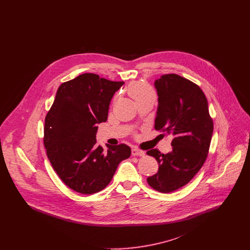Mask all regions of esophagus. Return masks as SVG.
I'll return each mask as SVG.
<instances>
[{"mask_svg": "<svg viewBox=\"0 0 250 250\" xmlns=\"http://www.w3.org/2000/svg\"><path fill=\"white\" fill-rule=\"evenodd\" d=\"M144 155H145V154H144V152L142 151V150H139V149H137V148H133V149H132V155L143 156Z\"/></svg>", "mask_w": 250, "mask_h": 250, "instance_id": "34e87169", "label": "esophagus"}]
</instances>
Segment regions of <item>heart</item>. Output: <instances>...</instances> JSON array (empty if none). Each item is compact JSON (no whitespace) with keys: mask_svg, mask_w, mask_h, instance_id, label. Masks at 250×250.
<instances>
[{"mask_svg":"<svg viewBox=\"0 0 250 250\" xmlns=\"http://www.w3.org/2000/svg\"><path fill=\"white\" fill-rule=\"evenodd\" d=\"M128 94L136 101V103L145 99H155V91L148 85L141 82L133 83L128 86Z\"/></svg>","mask_w":250,"mask_h":250,"instance_id":"obj_1","label":"heart"}]
</instances>
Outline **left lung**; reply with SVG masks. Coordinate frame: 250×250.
Returning a JSON list of instances; mask_svg holds the SVG:
<instances>
[{"mask_svg": "<svg viewBox=\"0 0 250 250\" xmlns=\"http://www.w3.org/2000/svg\"><path fill=\"white\" fill-rule=\"evenodd\" d=\"M158 107L155 130L173 137L172 149L161 154L152 149L158 171L147 182L155 190L169 193L189 183L204 164L214 130L207 98L197 84L176 75L167 74L155 82Z\"/></svg>", "mask_w": 250, "mask_h": 250, "instance_id": "left-lung-1", "label": "left lung"}]
</instances>
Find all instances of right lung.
Instances as JSON below:
<instances>
[{
  "label": "right lung",
  "mask_w": 250,
  "mask_h": 250,
  "mask_svg": "<svg viewBox=\"0 0 250 250\" xmlns=\"http://www.w3.org/2000/svg\"><path fill=\"white\" fill-rule=\"evenodd\" d=\"M85 73L60 85L45 119L44 145L61 180L82 194L104 189L121 161L131 155L125 144L96 145L97 125L107 119L111 98L124 85Z\"/></svg>",
  "instance_id": "obj_1"
}]
</instances>
